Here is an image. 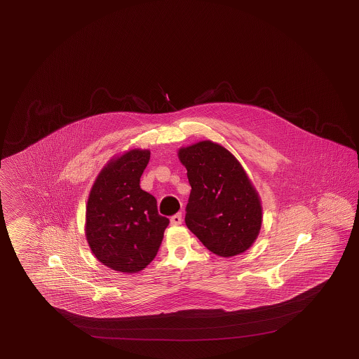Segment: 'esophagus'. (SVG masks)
<instances>
[{
    "instance_id": "1",
    "label": "esophagus",
    "mask_w": 359,
    "mask_h": 359,
    "mask_svg": "<svg viewBox=\"0 0 359 359\" xmlns=\"http://www.w3.org/2000/svg\"><path fill=\"white\" fill-rule=\"evenodd\" d=\"M170 224L172 226H180L182 224V213H177L170 217Z\"/></svg>"
}]
</instances>
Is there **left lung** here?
I'll list each match as a JSON object with an SVG mask.
<instances>
[{
  "mask_svg": "<svg viewBox=\"0 0 359 359\" xmlns=\"http://www.w3.org/2000/svg\"><path fill=\"white\" fill-rule=\"evenodd\" d=\"M191 192L184 222L208 250L229 258L246 252L262 227V203L240 161L226 147L200 141L181 147Z\"/></svg>",
  "mask_w": 359,
  "mask_h": 359,
  "instance_id": "8db88e82",
  "label": "left lung"
}]
</instances>
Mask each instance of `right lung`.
<instances>
[{"mask_svg":"<svg viewBox=\"0 0 359 359\" xmlns=\"http://www.w3.org/2000/svg\"><path fill=\"white\" fill-rule=\"evenodd\" d=\"M150 151L132 149L114 156L92 184L86 208V238L104 266L123 273L147 267L161 248L168 218L156 198L140 187Z\"/></svg>","mask_w":359,"mask_h":359,"instance_id":"right-lung-1","label":"right lung"}]
</instances>
